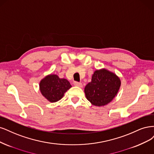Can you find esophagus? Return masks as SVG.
<instances>
[{"label":"esophagus","mask_w":154,"mask_h":154,"mask_svg":"<svg viewBox=\"0 0 154 154\" xmlns=\"http://www.w3.org/2000/svg\"><path fill=\"white\" fill-rule=\"evenodd\" d=\"M73 85L75 86L80 87V88L82 87V84L81 82H73Z\"/></svg>","instance_id":"obj_1"}]
</instances>
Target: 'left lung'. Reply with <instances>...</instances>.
<instances>
[{
  "label": "left lung",
  "mask_w": 154,
  "mask_h": 154,
  "mask_svg": "<svg viewBox=\"0 0 154 154\" xmlns=\"http://www.w3.org/2000/svg\"><path fill=\"white\" fill-rule=\"evenodd\" d=\"M120 86L121 80L115 73L101 68L94 72L91 81L84 88V93L93 106L101 107L115 98Z\"/></svg>",
  "instance_id": "left-lung-1"
}]
</instances>
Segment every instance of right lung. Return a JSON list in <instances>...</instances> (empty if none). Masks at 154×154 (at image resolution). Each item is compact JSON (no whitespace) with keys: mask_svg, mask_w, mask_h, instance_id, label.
Returning a JSON list of instances; mask_svg holds the SVG:
<instances>
[{"mask_svg":"<svg viewBox=\"0 0 154 154\" xmlns=\"http://www.w3.org/2000/svg\"><path fill=\"white\" fill-rule=\"evenodd\" d=\"M71 87V84L67 79H60L56 74L52 73L43 78L39 84L42 95L52 103L61 100L64 93Z\"/></svg>","mask_w":154,"mask_h":154,"instance_id":"1","label":"right lung"}]
</instances>
